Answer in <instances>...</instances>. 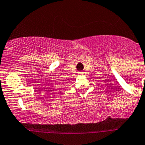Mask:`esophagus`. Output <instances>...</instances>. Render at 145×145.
Instances as JSON below:
<instances>
[{
    "label": "esophagus",
    "mask_w": 145,
    "mask_h": 145,
    "mask_svg": "<svg viewBox=\"0 0 145 145\" xmlns=\"http://www.w3.org/2000/svg\"><path fill=\"white\" fill-rule=\"evenodd\" d=\"M79 74H83V72H79Z\"/></svg>",
    "instance_id": "esophagus-1"
}]
</instances>
